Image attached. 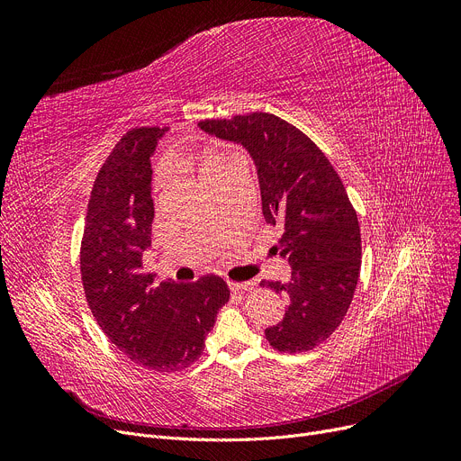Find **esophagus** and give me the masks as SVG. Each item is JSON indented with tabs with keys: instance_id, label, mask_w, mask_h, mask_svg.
<instances>
[{
	"instance_id": "34e87169",
	"label": "esophagus",
	"mask_w": 461,
	"mask_h": 461,
	"mask_svg": "<svg viewBox=\"0 0 461 461\" xmlns=\"http://www.w3.org/2000/svg\"><path fill=\"white\" fill-rule=\"evenodd\" d=\"M228 285H230L231 292H235V294H247L252 289L250 282H230Z\"/></svg>"
}]
</instances>
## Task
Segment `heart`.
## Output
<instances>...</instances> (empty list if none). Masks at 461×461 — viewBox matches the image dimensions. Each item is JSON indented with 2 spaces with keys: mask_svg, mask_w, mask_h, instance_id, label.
I'll list each match as a JSON object with an SVG mask.
<instances>
[{
  "mask_svg": "<svg viewBox=\"0 0 461 461\" xmlns=\"http://www.w3.org/2000/svg\"><path fill=\"white\" fill-rule=\"evenodd\" d=\"M192 162L196 164L202 179H203L205 183H209V181H212L218 174L224 172V169L228 167V164L231 162V158L226 157V155H222V153H218V151H202V153L192 157ZM164 179H166L164 176H158V179H157V188L162 186Z\"/></svg>",
  "mask_w": 461,
  "mask_h": 461,
  "instance_id": "heart-1",
  "label": "heart"
}]
</instances>
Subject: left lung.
<instances>
[{"instance_id":"1","label":"left lung","mask_w":461,"mask_h":461,"mask_svg":"<svg viewBox=\"0 0 461 461\" xmlns=\"http://www.w3.org/2000/svg\"><path fill=\"white\" fill-rule=\"evenodd\" d=\"M200 129L240 143L254 158L265 222L284 230L278 250L292 280L261 282L287 295L285 316L265 338L282 353L313 349L340 327L360 273V228L342 179L323 151L265 112L205 119Z\"/></svg>"}]
</instances>
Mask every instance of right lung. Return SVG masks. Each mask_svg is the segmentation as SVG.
<instances>
[{"instance_id":"1","label":"right lung","mask_w":461,"mask_h":461,"mask_svg":"<svg viewBox=\"0 0 461 461\" xmlns=\"http://www.w3.org/2000/svg\"><path fill=\"white\" fill-rule=\"evenodd\" d=\"M164 132L131 129L104 160L87 203L80 271L89 310L108 340L143 368L177 372L203 353L230 289L214 275L155 284L143 271L155 218L151 155Z\"/></svg>"}]
</instances>
